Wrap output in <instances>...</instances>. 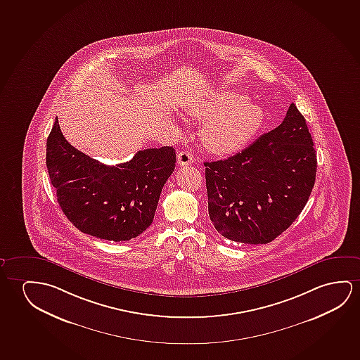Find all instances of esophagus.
<instances>
[{
	"instance_id": "obj_1",
	"label": "esophagus",
	"mask_w": 360,
	"mask_h": 360,
	"mask_svg": "<svg viewBox=\"0 0 360 360\" xmlns=\"http://www.w3.org/2000/svg\"><path fill=\"white\" fill-rule=\"evenodd\" d=\"M177 162L179 166H188V165L193 163L194 156L192 155V152L181 151L178 153Z\"/></svg>"
}]
</instances>
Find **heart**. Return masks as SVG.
<instances>
[{"label":"heart","instance_id":"b5f03b06","mask_svg":"<svg viewBox=\"0 0 360 360\" xmlns=\"http://www.w3.org/2000/svg\"><path fill=\"white\" fill-rule=\"evenodd\" d=\"M188 114L208 122L203 140L210 151L228 155L239 151L256 135L264 122V111L234 90H221L188 106Z\"/></svg>","mask_w":360,"mask_h":360}]
</instances>
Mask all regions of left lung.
<instances>
[{
	"mask_svg": "<svg viewBox=\"0 0 360 360\" xmlns=\"http://www.w3.org/2000/svg\"><path fill=\"white\" fill-rule=\"evenodd\" d=\"M209 217L226 239L267 244L302 212L316 182L312 136L296 105L275 130L223 161L205 162Z\"/></svg>",
	"mask_w": 360,
	"mask_h": 360,
	"instance_id": "left-lung-1",
	"label": "left lung"
}]
</instances>
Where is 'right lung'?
<instances>
[{
	"label": "right lung",
	"instance_id": "1",
	"mask_svg": "<svg viewBox=\"0 0 360 360\" xmlns=\"http://www.w3.org/2000/svg\"><path fill=\"white\" fill-rule=\"evenodd\" d=\"M46 161L58 203L74 226L99 239L126 241L152 224L162 188L174 171L176 151L147 148L129 162L106 166L72 146L57 117Z\"/></svg>",
	"mask_w": 360,
	"mask_h": 360
}]
</instances>
